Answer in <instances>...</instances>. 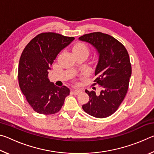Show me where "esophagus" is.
<instances>
[{
  "mask_svg": "<svg viewBox=\"0 0 154 154\" xmlns=\"http://www.w3.org/2000/svg\"><path fill=\"white\" fill-rule=\"evenodd\" d=\"M80 92H82V90L80 89H75L72 90V93H73V94L75 95H77L78 94H79Z\"/></svg>",
  "mask_w": 154,
  "mask_h": 154,
  "instance_id": "esophagus-1",
  "label": "esophagus"
}]
</instances>
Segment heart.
Instances as JSON below:
<instances>
[{
	"label": "heart",
	"mask_w": 154,
	"mask_h": 154,
	"mask_svg": "<svg viewBox=\"0 0 154 154\" xmlns=\"http://www.w3.org/2000/svg\"><path fill=\"white\" fill-rule=\"evenodd\" d=\"M74 51L75 54H88V53H89V49H88L87 45H85L84 43H79L75 46Z\"/></svg>",
	"instance_id": "obj_1"
}]
</instances>
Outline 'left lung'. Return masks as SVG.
Wrapping results in <instances>:
<instances>
[{
	"label": "left lung",
	"mask_w": 154,
	"mask_h": 154,
	"mask_svg": "<svg viewBox=\"0 0 154 154\" xmlns=\"http://www.w3.org/2000/svg\"><path fill=\"white\" fill-rule=\"evenodd\" d=\"M79 39L90 43L98 51L96 78L92 85L98 84L102 89L99 94H96L93 90H85L90 99L82 108L95 118H106L118 110L128 90L132 74L128 53L123 44L107 34H85Z\"/></svg>",
	"instance_id": "obj_1"
}]
</instances>
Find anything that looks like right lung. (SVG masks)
I'll use <instances>...</instances> for the list:
<instances>
[{
    "label": "right lung",
    "instance_id": "obj_1",
    "mask_svg": "<svg viewBox=\"0 0 154 154\" xmlns=\"http://www.w3.org/2000/svg\"><path fill=\"white\" fill-rule=\"evenodd\" d=\"M55 32H43L25 47L18 66V82L23 94L38 113H58L64 105L70 90L60 88L48 79L49 70L57 56L74 40Z\"/></svg>",
    "mask_w": 154,
    "mask_h": 154
}]
</instances>
